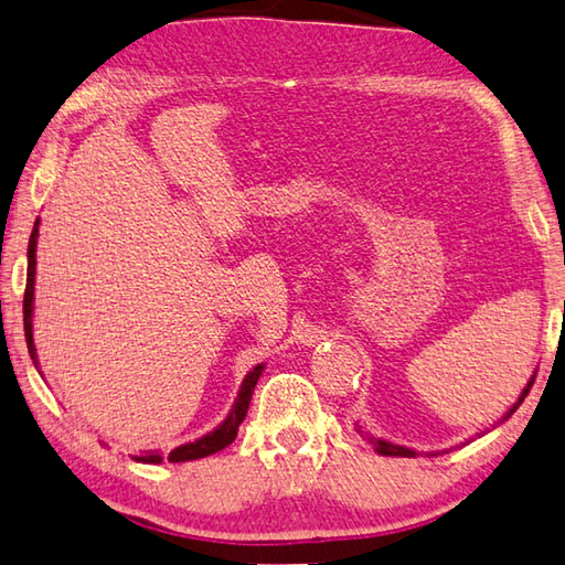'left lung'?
<instances>
[{
  "label": "left lung",
  "mask_w": 565,
  "mask_h": 565,
  "mask_svg": "<svg viewBox=\"0 0 565 565\" xmlns=\"http://www.w3.org/2000/svg\"><path fill=\"white\" fill-rule=\"evenodd\" d=\"M534 381H536V376H531V381L526 383V388H524V393H521L519 396V401L514 403L512 408H509V413L504 415V418H509V415H512L521 403H524V398L529 396V391H531V386H534ZM369 443L374 445V450L379 452V455H391V457H415V450H411V448H403V445H393V443H386V440H379V438H369Z\"/></svg>",
  "instance_id": "1"
}]
</instances>
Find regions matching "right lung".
I'll return each mask as SVG.
<instances>
[{
    "instance_id": "obj_1",
    "label": "right lung",
    "mask_w": 565,
    "mask_h": 565,
    "mask_svg": "<svg viewBox=\"0 0 565 565\" xmlns=\"http://www.w3.org/2000/svg\"><path fill=\"white\" fill-rule=\"evenodd\" d=\"M36 238H39V221L34 223V231H31V238H29V265H26V290H24V337H26V347H29V354L34 359V366H36V349H34V334H31V312H34V275H36ZM263 374V364L255 366L250 374L243 379L241 383V391H238V398L233 403V411L228 413V418L223 420L216 430H211L204 438H199L194 443H186V445H179L172 452L167 455L169 462H189V460H201V457H209L218 450L226 448L233 440H236L238 435V425L243 423L250 406V396H253V388L255 383H258ZM137 462H147V465H157L162 462V455L157 452H145V455H137L135 457Z\"/></svg>"
}]
</instances>
